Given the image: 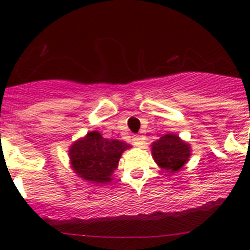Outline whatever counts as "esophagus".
<instances>
[{"label":"esophagus","mask_w":250,"mask_h":250,"mask_svg":"<svg viewBox=\"0 0 250 250\" xmlns=\"http://www.w3.org/2000/svg\"><path fill=\"white\" fill-rule=\"evenodd\" d=\"M133 144H134V145H137V146H140L141 144H143V138L140 137V135H138V134H135V135H133Z\"/></svg>","instance_id":"1"}]
</instances>
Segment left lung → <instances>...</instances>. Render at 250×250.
Masks as SVG:
<instances>
[{
  "label": "left lung",
  "mask_w": 250,
  "mask_h": 250,
  "mask_svg": "<svg viewBox=\"0 0 250 250\" xmlns=\"http://www.w3.org/2000/svg\"><path fill=\"white\" fill-rule=\"evenodd\" d=\"M152 156L163 169L174 173L180 169L190 157V146L175 134H166L152 144Z\"/></svg>",
  "instance_id": "1"
}]
</instances>
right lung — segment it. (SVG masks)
<instances>
[{"label":"right lung","instance_id":"1","mask_svg":"<svg viewBox=\"0 0 250 250\" xmlns=\"http://www.w3.org/2000/svg\"><path fill=\"white\" fill-rule=\"evenodd\" d=\"M128 147L129 145L123 141L105 139L99 132H90L71 146L70 160L81 178L94 184H105L112 180L111 174Z\"/></svg>","mask_w":250,"mask_h":250}]
</instances>
